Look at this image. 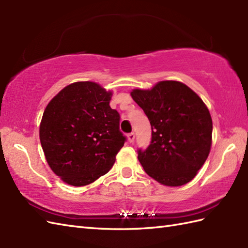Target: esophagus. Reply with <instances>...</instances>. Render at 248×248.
<instances>
[{
  "label": "esophagus",
  "instance_id": "obj_1",
  "mask_svg": "<svg viewBox=\"0 0 248 248\" xmlns=\"http://www.w3.org/2000/svg\"><path fill=\"white\" fill-rule=\"evenodd\" d=\"M134 140H135V134H134L133 132L129 133V134H128V140L130 141V143H133Z\"/></svg>",
  "mask_w": 248,
  "mask_h": 248
}]
</instances>
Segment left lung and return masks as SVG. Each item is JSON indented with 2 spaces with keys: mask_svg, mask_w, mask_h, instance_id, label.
<instances>
[{
  "mask_svg": "<svg viewBox=\"0 0 248 248\" xmlns=\"http://www.w3.org/2000/svg\"><path fill=\"white\" fill-rule=\"evenodd\" d=\"M131 96L151 124L150 145L138 151L145 171L167 186L191 181L212 144V118L202 100L177 81H162L147 91L133 89Z\"/></svg>",
  "mask_w": 248,
  "mask_h": 248,
  "instance_id": "left-lung-1",
  "label": "left lung"
}]
</instances>
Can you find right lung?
I'll return each mask as SVG.
<instances>
[{
    "mask_svg": "<svg viewBox=\"0 0 248 248\" xmlns=\"http://www.w3.org/2000/svg\"><path fill=\"white\" fill-rule=\"evenodd\" d=\"M110 98L112 93L97 83L76 82L46 105L39 128L41 147L51 170L70 186H87L105 175L123 148L125 136Z\"/></svg>",
    "mask_w": 248,
    "mask_h": 248,
    "instance_id": "add662e5",
    "label": "right lung"
}]
</instances>
